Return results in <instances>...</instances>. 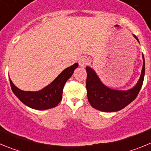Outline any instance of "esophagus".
<instances>
[{"mask_svg":"<svg viewBox=\"0 0 151 151\" xmlns=\"http://www.w3.org/2000/svg\"><path fill=\"white\" fill-rule=\"evenodd\" d=\"M89 62V59L87 57H82L78 60V64L81 67H85Z\"/></svg>","mask_w":151,"mask_h":151,"instance_id":"34e87169","label":"esophagus"}]
</instances>
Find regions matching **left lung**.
<instances>
[{
  "label": "left lung",
  "mask_w": 151,
  "mask_h": 151,
  "mask_svg": "<svg viewBox=\"0 0 151 151\" xmlns=\"http://www.w3.org/2000/svg\"><path fill=\"white\" fill-rule=\"evenodd\" d=\"M133 36L139 42L138 38L134 35H133ZM142 58L143 67L139 80L132 88L127 91L114 90L106 87L102 83L94 69L89 66H86L88 100L92 107L102 112H116L132 102L138 96L145 78V62L143 54Z\"/></svg>",
  "instance_id": "left-lung-1"
}]
</instances>
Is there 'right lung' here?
I'll return each instance as SVG.
<instances>
[{
    "instance_id": "right-lung-1",
    "label": "right lung",
    "mask_w": 151,
    "mask_h": 151,
    "mask_svg": "<svg viewBox=\"0 0 151 151\" xmlns=\"http://www.w3.org/2000/svg\"><path fill=\"white\" fill-rule=\"evenodd\" d=\"M78 66V64L76 63L73 66L65 69L51 83L38 91L20 90L10 78L11 89L19 101L29 107L39 110L55 107L62 100L63 90L66 81L72 76Z\"/></svg>"
}]
</instances>
